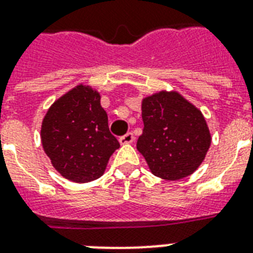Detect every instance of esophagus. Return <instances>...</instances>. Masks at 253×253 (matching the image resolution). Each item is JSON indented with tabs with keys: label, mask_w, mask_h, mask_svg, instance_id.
<instances>
[{
	"label": "esophagus",
	"mask_w": 253,
	"mask_h": 253,
	"mask_svg": "<svg viewBox=\"0 0 253 253\" xmlns=\"http://www.w3.org/2000/svg\"><path fill=\"white\" fill-rule=\"evenodd\" d=\"M134 140L135 136L132 132H127V134H125L123 136L119 138V143H121V144H130V143H132Z\"/></svg>",
	"instance_id": "obj_1"
}]
</instances>
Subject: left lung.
I'll return each instance as SVG.
<instances>
[{
    "label": "left lung",
    "mask_w": 253,
    "mask_h": 253,
    "mask_svg": "<svg viewBox=\"0 0 253 253\" xmlns=\"http://www.w3.org/2000/svg\"><path fill=\"white\" fill-rule=\"evenodd\" d=\"M142 118L144 128L136 148L155 176L180 180L204 162L211 143L208 125L178 93L160 91L143 99Z\"/></svg>",
    "instance_id": "left-lung-1"
}]
</instances>
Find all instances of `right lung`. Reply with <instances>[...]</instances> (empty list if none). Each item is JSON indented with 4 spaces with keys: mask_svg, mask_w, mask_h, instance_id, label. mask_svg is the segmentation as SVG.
<instances>
[{
    "mask_svg": "<svg viewBox=\"0 0 253 253\" xmlns=\"http://www.w3.org/2000/svg\"><path fill=\"white\" fill-rule=\"evenodd\" d=\"M101 97L79 85L47 111L42 123V144L61 176L89 182L102 176L119 142L111 135Z\"/></svg>",
    "mask_w": 253,
    "mask_h": 253,
    "instance_id": "add662e5",
    "label": "right lung"
}]
</instances>
